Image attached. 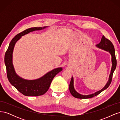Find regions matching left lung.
<instances>
[{"label": "left lung", "mask_w": 120, "mask_h": 120, "mask_svg": "<svg viewBox=\"0 0 120 120\" xmlns=\"http://www.w3.org/2000/svg\"><path fill=\"white\" fill-rule=\"evenodd\" d=\"M96 46L97 48L100 49H103L104 50H105V51L109 52L111 56L112 68L108 81L106 85L104 86V88L103 89H101V90H99V91H97L92 94H90V95H83L79 93L78 92H77V90H75L74 87V79L73 77H72L70 83V86H69V89H70L71 94L72 96L74 97L75 98H78V99H89V98H93L94 97L97 96L98 95H99V94H100L101 92H103V90L107 89L111 84L112 74H113L114 71H115L116 68V66H117V60H116V59L114 46L113 45H112V43L111 42V41L109 39H107L104 35H103L102 38H101L100 42L99 44L97 45Z\"/></svg>", "instance_id": "8db88e82"}]
</instances>
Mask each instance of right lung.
<instances>
[{"instance_id": "1", "label": "right lung", "mask_w": 120, "mask_h": 120, "mask_svg": "<svg viewBox=\"0 0 120 120\" xmlns=\"http://www.w3.org/2000/svg\"><path fill=\"white\" fill-rule=\"evenodd\" d=\"M31 27L17 34L10 41L4 57V63L6 68L7 76L9 82L14 87L26 96H38L48 91L53 78L63 70L60 67L49 71L42 77L35 79H26L20 77L15 72L13 64V52L16 42L22 36L30 32L41 30L48 27Z\"/></svg>"}]
</instances>
